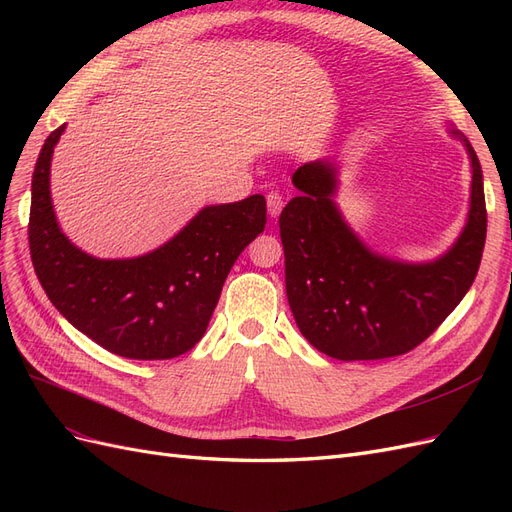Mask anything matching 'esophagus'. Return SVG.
<instances>
[{"label": "esophagus", "instance_id": "1", "mask_svg": "<svg viewBox=\"0 0 512 512\" xmlns=\"http://www.w3.org/2000/svg\"><path fill=\"white\" fill-rule=\"evenodd\" d=\"M267 207H269L271 218H277V215H280V211H282V207H284V196L277 190H271L267 194Z\"/></svg>", "mask_w": 512, "mask_h": 512}]
</instances>
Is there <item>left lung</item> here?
I'll return each mask as SVG.
<instances>
[{
	"mask_svg": "<svg viewBox=\"0 0 512 512\" xmlns=\"http://www.w3.org/2000/svg\"><path fill=\"white\" fill-rule=\"evenodd\" d=\"M457 134V132H455ZM472 160L468 224L453 250L429 265L371 254L333 205L329 162L297 168L294 196L280 215L286 294L309 344L339 361H376L414 350L470 290L487 235L483 170Z\"/></svg>",
	"mask_w": 512,
	"mask_h": 512,
	"instance_id": "1",
	"label": "left lung"
}]
</instances>
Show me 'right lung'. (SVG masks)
Masks as SVG:
<instances>
[{
	"instance_id": "1",
	"label": "right lung",
	"mask_w": 512,
	"mask_h": 512,
	"mask_svg": "<svg viewBox=\"0 0 512 512\" xmlns=\"http://www.w3.org/2000/svg\"><path fill=\"white\" fill-rule=\"evenodd\" d=\"M61 132L64 126L42 145L27 224L29 254L46 297L72 327L126 359L162 361L192 350L235 260L265 230V196L203 209L147 256H87L59 230L51 205L49 170Z\"/></svg>"
}]
</instances>
